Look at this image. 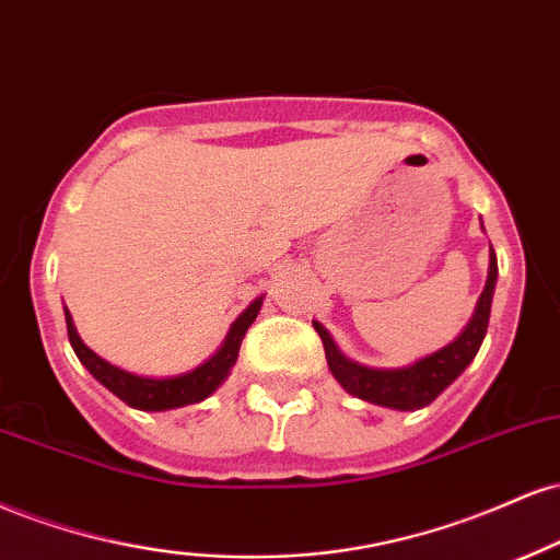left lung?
<instances>
[{"instance_id": "left-lung-1", "label": "left lung", "mask_w": 560, "mask_h": 560, "mask_svg": "<svg viewBox=\"0 0 560 560\" xmlns=\"http://www.w3.org/2000/svg\"><path fill=\"white\" fill-rule=\"evenodd\" d=\"M495 280L498 259L495 252L490 248L488 282H485V291L479 295L475 314H471L464 332L458 335L453 343L430 353V357L413 361L409 366H400V370H374V366L357 364V361L343 357L340 348L335 346V340L330 338V332H327L319 322H314V330L319 332L322 346H325L327 366H330L332 377L338 380V383L343 385V390L351 393V396L370 400L374 406H387V409L398 411L424 409V406H430L432 400H435L440 393H443L445 387L471 364V359L477 357L479 346H482L485 340V332H488Z\"/></svg>"}]
</instances>
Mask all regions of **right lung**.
I'll use <instances>...</instances> for the list:
<instances>
[{
    "label": "right lung",
    "instance_id": "obj_1",
    "mask_svg": "<svg viewBox=\"0 0 560 560\" xmlns=\"http://www.w3.org/2000/svg\"><path fill=\"white\" fill-rule=\"evenodd\" d=\"M261 301L265 295L252 301V306L241 314L238 319L230 325V332L225 343L220 346V351L212 359H207L203 364L196 366L186 374H175V377H141V374H130L120 370V366L109 364L102 357H96L89 346L83 343L81 335H78L75 325H72L70 312L65 308V322H68V338L75 357L81 359V364L89 370L94 377L102 383L107 390L115 393L117 398L125 400L130 409L138 411H167V409H180V406L199 404V400L209 398L212 393L225 383V377L233 370V364L238 361V351L246 330L254 325L256 314H259Z\"/></svg>",
    "mask_w": 560,
    "mask_h": 560
}]
</instances>
